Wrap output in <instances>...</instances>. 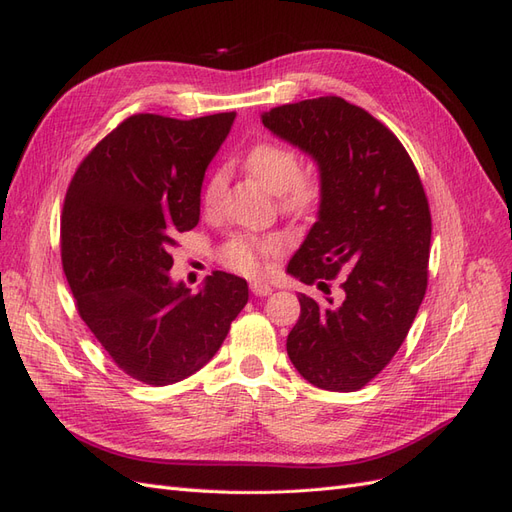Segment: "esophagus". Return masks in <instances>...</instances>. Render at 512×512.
Segmentation results:
<instances>
[{
	"label": "esophagus",
	"instance_id": "esophagus-1",
	"mask_svg": "<svg viewBox=\"0 0 512 512\" xmlns=\"http://www.w3.org/2000/svg\"><path fill=\"white\" fill-rule=\"evenodd\" d=\"M250 290H252V294H256V297H267V294L273 292V288L267 282H260V280H254L250 284Z\"/></svg>",
	"mask_w": 512,
	"mask_h": 512
}]
</instances>
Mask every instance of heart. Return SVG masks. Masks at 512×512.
<instances>
[{"instance_id": "b5f03b06", "label": "heart", "mask_w": 512, "mask_h": 512, "mask_svg": "<svg viewBox=\"0 0 512 512\" xmlns=\"http://www.w3.org/2000/svg\"><path fill=\"white\" fill-rule=\"evenodd\" d=\"M245 166L280 198V209L292 218L312 213L322 198V179L312 170H301V156L292 145L277 141H256L245 153ZM228 185V170L215 168L203 188L207 213L220 211ZM282 239L275 235H247L237 232L220 247L222 265L243 275H258L265 262L280 254Z\"/></svg>"}]
</instances>
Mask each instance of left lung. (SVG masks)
I'll list each match as a JSON object with an SVG mask.
<instances>
[{"instance_id":"obj_1","label":"left lung","mask_w":512,"mask_h":512,"mask_svg":"<svg viewBox=\"0 0 512 512\" xmlns=\"http://www.w3.org/2000/svg\"><path fill=\"white\" fill-rule=\"evenodd\" d=\"M262 123L318 162V222L288 273L327 297L299 294L286 350L318 389L359 391L391 363L427 290L431 213L399 138L339 96L282 104ZM336 288H332V284Z\"/></svg>"}]
</instances>
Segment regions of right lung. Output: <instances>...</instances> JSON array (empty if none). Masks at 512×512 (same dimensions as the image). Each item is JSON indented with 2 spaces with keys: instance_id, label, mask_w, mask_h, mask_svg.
Listing matches in <instances>:
<instances>
[{
  "instance_id": "1",
  "label": "right lung",
  "mask_w": 512,
  "mask_h": 512,
  "mask_svg": "<svg viewBox=\"0 0 512 512\" xmlns=\"http://www.w3.org/2000/svg\"><path fill=\"white\" fill-rule=\"evenodd\" d=\"M235 113H138L91 149L61 211V265L76 312L130 378L166 386L220 350L247 282L213 271L190 294L170 282L177 237L198 224L205 168Z\"/></svg>"
}]
</instances>
